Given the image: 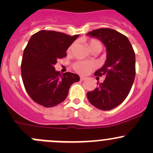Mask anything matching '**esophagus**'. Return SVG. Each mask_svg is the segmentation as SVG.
Masks as SVG:
<instances>
[{"instance_id": "obj_1", "label": "esophagus", "mask_w": 153, "mask_h": 153, "mask_svg": "<svg viewBox=\"0 0 153 153\" xmlns=\"http://www.w3.org/2000/svg\"><path fill=\"white\" fill-rule=\"evenodd\" d=\"M85 79H86V77H84V76L80 77V80H81V81H84Z\"/></svg>"}]
</instances>
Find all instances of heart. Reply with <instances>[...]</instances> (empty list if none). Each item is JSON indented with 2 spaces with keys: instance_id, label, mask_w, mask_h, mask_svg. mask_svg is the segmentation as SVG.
I'll use <instances>...</instances> for the list:
<instances>
[{
  "instance_id": "b5f03b06",
  "label": "heart",
  "mask_w": 153,
  "mask_h": 153,
  "mask_svg": "<svg viewBox=\"0 0 153 153\" xmlns=\"http://www.w3.org/2000/svg\"><path fill=\"white\" fill-rule=\"evenodd\" d=\"M74 44H72L71 47H69L68 52H70L72 50V47H73ZM89 47L92 52H95V51H100L101 52L102 50L103 45L102 43L97 39H92L89 41ZM95 67L92 63L89 62V61H77L73 63L72 64V68L75 72H78L82 75H86L88 72H90L93 68Z\"/></svg>"
}]
</instances>
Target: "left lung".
<instances>
[{
	"mask_svg": "<svg viewBox=\"0 0 153 153\" xmlns=\"http://www.w3.org/2000/svg\"><path fill=\"white\" fill-rule=\"evenodd\" d=\"M87 35L101 40L107 49L105 64L94 74L105 80L87 92L88 101L98 109L110 110L120 105L130 92L135 77V52L127 37L114 29H95Z\"/></svg>",
	"mask_w": 153,
	"mask_h": 153,
	"instance_id": "left-lung-1",
	"label": "left lung"
}]
</instances>
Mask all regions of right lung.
<instances>
[{
	"instance_id": "right-lung-1",
	"label": "right lung",
	"mask_w": 153,
	"mask_h": 153,
	"mask_svg": "<svg viewBox=\"0 0 153 153\" xmlns=\"http://www.w3.org/2000/svg\"><path fill=\"white\" fill-rule=\"evenodd\" d=\"M78 37L52 30L34 34L24 49L21 75L26 91L37 104L52 107L67 98L73 83L79 81L77 74H61L55 69L58 59L67 57L66 51Z\"/></svg>"
}]
</instances>
